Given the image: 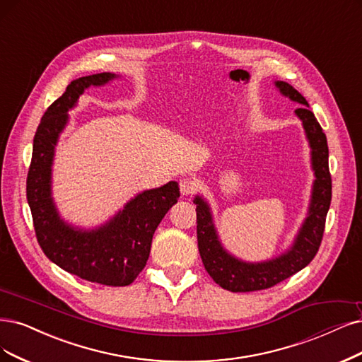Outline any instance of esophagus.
<instances>
[{
  "label": "esophagus",
  "mask_w": 362,
  "mask_h": 362,
  "mask_svg": "<svg viewBox=\"0 0 362 362\" xmlns=\"http://www.w3.org/2000/svg\"><path fill=\"white\" fill-rule=\"evenodd\" d=\"M197 189H198L197 180H194L191 177H185L180 180V192L183 195H192L197 192Z\"/></svg>",
  "instance_id": "1"
}]
</instances>
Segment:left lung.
Wrapping results in <instances>:
<instances>
[{
    "label": "left lung",
    "mask_w": 362,
    "mask_h": 362,
    "mask_svg": "<svg viewBox=\"0 0 362 362\" xmlns=\"http://www.w3.org/2000/svg\"><path fill=\"white\" fill-rule=\"evenodd\" d=\"M276 86L292 101L303 104V107L297 109L296 113L303 120L307 139L310 141L312 164L316 176L310 210L303 228L300 230V234L297 235L296 243L285 255L269 262L246 264L233 258L222 249L221 243L218 242L216 231L213 228L209 206L199 197L194 199V203L197 204L198 250L199 255H202L204 269L219 286L231 292L269 289L284 282L292 274L298 273L316 257L325 231V221L331 204L332 188L328 167L327 136L312 110L307 109L309 104L297 89H293L286 82H276Z\"/></svg>",
    "instance_id": "obj_1"
}]
</instances>
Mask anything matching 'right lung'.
I'll list each match as a JSON object with an SVG mask.
<instances>
[{"label": "right lung", "instance_id": "add662e5", "mask_svg": "<svg viewBox=\"0 0 362 362\" xmlns=\"http://www.w3.org/2000/svg\"><path fill=\"white\" fill-rule=\"evenodd\" d=\"M115 77L112 73L78 77L47 107L34 136L26 199L37 242L52 262L88 282L128 286L144 269L159 222L177 203L179 185L168 182L158 189L144 191L95 231H78L62 222L50 197L53 149L69 119L66 112L86 88L104 85Z\"/></svg>", "mask_w": 362, "mask_h": 362}]
</instances>
